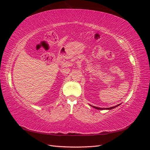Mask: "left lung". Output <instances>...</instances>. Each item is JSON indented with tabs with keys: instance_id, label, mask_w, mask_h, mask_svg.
I'll use <instances>...</instances> for the list:
<instances>
[{
	"instance_id": "8db88e82",
	"label": "left lung",
	"mask_w": 150,
	"mask_h": 150,
	"mask_svg": "<svg viewBox=\"0 0 150 150\" xmlns=\"http://www.w3.org/2000/svg\"><path fill=\"white\" fill-rule=\"evenodd\" d=\"M119 105H120V104H119V105H116V106H115L110 107V108H98V107H96V106H92V105H90V106H93V108H96V109H97V110H112V109H113V108H116V107L118 106Z\"/></svg>"
}]
</instances>
